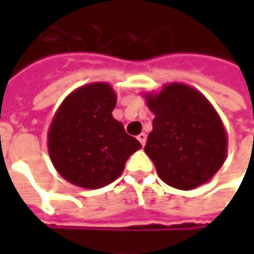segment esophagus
<instances>
[{
	"label": "esophagus",
	"instance_id": "obj_1",
	"mask_svg": "<svg viewBox=\"0 0 254 254\" xmlns=\"http://www.w3.org/2000/svg\"><path fill=\"white\" fill-rule=\"evenodd\" d=\"M137 140L141 143V145H144L145 141H147V134H145V133H140L137 136Z\"/></svg>",
	"mask_w": 254,
	"mask_h": 254
}]
</instances>
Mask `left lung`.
Segmentation results:
<instances>
[{
  "label": "left lung",
  "instance_id": "left-lung-1",
  "mask_svg": "<svg viewBox=\"0 0 254 254\" xmlns=\"http://www.w3.org/2000/svg\"><path fill=\"white\" fill-rule=\"evenodd\" d=\"M154 113L145 154L167 185L190 190L208 182L226 160L227 134L204 95L182 83L144 94Z\"/></svg>",
  "mask_w": 254,
  "mask_h": 254
}]
</instances>
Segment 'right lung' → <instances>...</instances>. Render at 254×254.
Returning <instances> with one entry per match:
<instances>
[{"mask_svg":"<svg viewBox=\"0 0 254 254\" xmlns=\"http://www.w3.org/2000/svg\"><path fill=\"white\" fill-rule=\"evenodd\" d=\"M117 95L110 84L74 89L60 105L47 133V148L58 174L76 187L99 189L121 176L141 144L129 136L111 111Z\"/></svg>","mask_w":254,"mask_h":254,"instance_id":"right-lung-1","label":"right lung"}]
</instances>
